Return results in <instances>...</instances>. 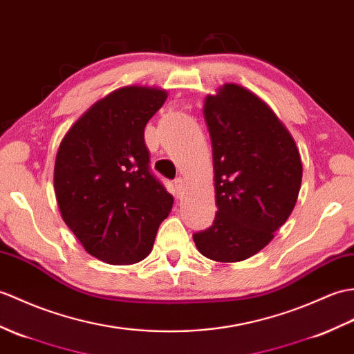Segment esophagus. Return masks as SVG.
I'll return each instance as SVG.
<instances>
[{"label": "esophagus", "mask_w": 354, "mask_h": 354, "mask_svg": "<svg viewBox=\"0 0 354 354\" xmlns=\"http://www.w3.org/2000/svg\"><path fill=\"white\" fill-rule=\"evenodd\" d=\"M175 188H176L178 194L183 193V192L185 190V180H184L183 178H178V179L175 180Z\"/></svg>", "instance_id": "34e87169"}]
</instances>
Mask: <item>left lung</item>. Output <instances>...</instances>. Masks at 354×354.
I'll list each match as a JSON object with an SVG mask.
<instances>
[{
  "instance_id": "left-lung-1",
  "label": "left lung",
  "mask_w": 354,
  "mask_h": 354,
  "mask_svg": "<svg viewBox=\"0 0 354 354\" xmlns=\"http://www.w3.org/2000/svg\"><path fill=\"white\" fill-rule=\"evenodd\" d=\"M203 119L217 212L193 240L205 258L240 262L264 249L291 216L301 187V158L276 113L243 86L226 83L205 97Z\"/></svg>"
}]
</instances>
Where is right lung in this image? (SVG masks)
Returning <instances> with one entry per match:
<instances>
[{
    "label": "right lung",
    "mask_w": 354,
    "mask_h": 354,
    "mask_svg": "<svg viewBox=\"0 0 354 354\" xmlns=\"http://www.w3.org/2000/svg\"><path fill=\"white\" fill-rule=\"evenodd\" d=\"M167 100L151 86H125L95 102L63 137L54 190L62 218L84 250L111 266L152 252L174 197L149 171L145 127Z\"/></svg>",
    "instance_id": "1"
}]
</instances>
